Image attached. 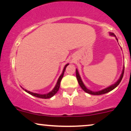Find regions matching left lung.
Instances as JSON below:
<instances>
[{
    "label": "left lung",
    "mask_w": 131,
    "mask_h": 131,
    "mask_svg": "<svg viewBox=\"0 0 131 131\" xmlns=\"http://www.w3.org/2000/svg\"><path fill=\"white\" fill-rule=\"evenodd\" d=\"M111 35H114V36H115L114 35V33H111ZM124 72H125V67H124L123 68V72H122V75H121L120 79H119L118 80V81L115 84H113L112 85H111L110 87H109V88L105 89H103L102 90H101V91H98V92H92L91 91V90H89L85 88V86L84 85V84L83 82H82L81 81V79L80 78V76L79 75V73L78 72V70H77V69L76 70V76H77V80H78V82L79 83V84L81 86V88L83 89L84 91H85V92L89 93V94H91V95H102V94H104V93H106L107 92H109L111 91V90H112L113 89H114L118 85L120 84V83L121 82V81H122L123 77V75H124Z\"/></svg>",
    "instance_id": "8db88e82"
}]
</instances>
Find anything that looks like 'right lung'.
I'll return each mask as SVG.
<instances>
[{
	"label": "right lung",
	"instance_id": "1",
	"mask_svg": "<svg viewBox=\"0 0 131 131\" xmlns=\"http://www.w3.org/2000/svg\"><path fill=\"white\" fill-rule=\"evenodd\" d=\"M68 65H69V64H67L65 66V67H64V69H63V72H62V74H61V75L60 76V77H59V79H58L57 83H56V85H55V87H54V88L52 90H51L50 92L47 93V94L41 95V94H38V93H35L31 92L28 91V90H27L25 89H24V90H25V91L27 92V93H28L29 94L33 95V96H36V97H38V98H43V99H47V98H50L52 97L53 95H54L56 93H57L58 90H59V87H60V84H61V80H62L63 76H64V72H65V70H66V67H67V66Z\"/></svg>",
	"mask_w": 131,
	"mask_h": 131
}]
</instances>
